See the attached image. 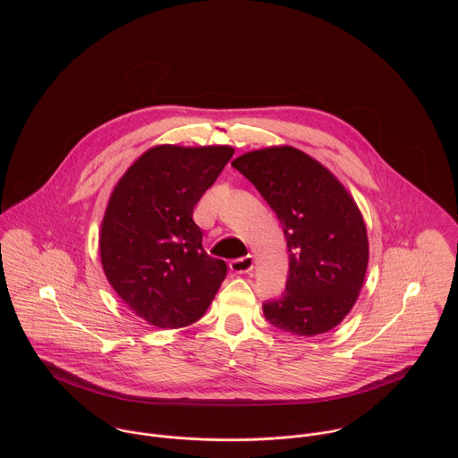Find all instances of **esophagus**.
<instances>
[{"instance_id":"obj_1","label":"esophagus","mask_w":458,"mask_h":458,"mask_svg":"<svg viewBox=\"0 0 458 458\" xmlns=\"http://www.w3.org/2000/svg\"><path fill=\"white\" fill-rule=\"evenodd\" d=\"M229 267L234 273H249L254 269V258L252 256H245V258H238L229 262Z\"/></svg>"}]
</instances>
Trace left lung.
Masks as SVG:
<instances>
[{"label": "left lung", "mask_w": 458, "mask_h": 458, "mask_svg": "<svg viewBox=\"0 0 458 458\" xmlns=\"http://www.w3.org/2000/svg\"><path fill=\"white\" fill-rule=\"evenodd\" d=\"M278 216L289 249V276L264 318L300 336L327 333L352 309L369 264L363 216L344 185L307 153L273 146L231 164Z\"/></svg>", "instance_id": "1"}]
</instances>
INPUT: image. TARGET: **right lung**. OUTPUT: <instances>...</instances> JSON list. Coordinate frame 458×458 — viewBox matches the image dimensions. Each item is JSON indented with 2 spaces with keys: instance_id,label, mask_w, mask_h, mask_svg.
I'll return each instance as SVG.
<instances>
[{
  "instance_id": "right-lung-1",
  "label": "right lung",
  "mask_w": 458,
  "mask_h": 458,
  "mask_svg": "<svg viewBox=\"0 0 458 458\" xmlns=\"http://www.w3.org/2000/svg\"><path fill=\"white\" fill-rule=\"evenodd\" d=\"M233 155L231 146H155L111 194L100 231L102 266L131 312L153 327L196 323L225 278L227 264L204 252L192 215Z\"/></svg>"
}]
</instances>
